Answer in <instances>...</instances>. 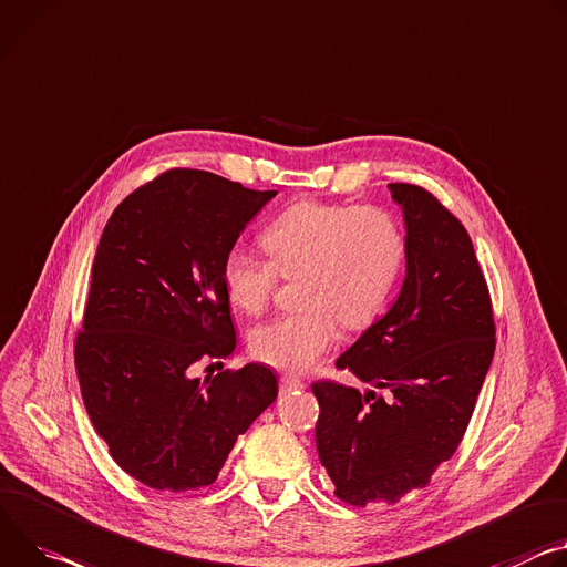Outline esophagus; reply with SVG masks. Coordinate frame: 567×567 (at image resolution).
<instances>
[{
    "mask_svg": "<svg viewBox=\"0 0 567 567\" xmlns=\"http://www.w3.org/2000/svg\"><path fill=\"white\" fill-rule=\"evenodd\" d=\"M305 386V380H300L298 375H291V373H285L280 378V389L282 391H293V389H302Z\"/></svg>",
    "mask_w": 567,
    "mask_h": 567,
    "instance_id": "esophagus-1",
    "label": "esophagus"
}]
</instances>
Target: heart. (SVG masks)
<instances>
[{
    "instance_id": "obj_1",
    "label": "heart",
    "mask_w": 567,
    "mask_h": 567,
    "mask_svg": "<svg viewBox=\"0 0 567 567\" xmlns=\"http://www.w3.org/2000/svg\"><path fill=\"white\" fill-rule=\"evenodd\" d=\"M271 257L233 246L221 265L230 302L262 312L278 274L298 278L302 310L265 321L250 332V352L265 364L305 371L339 337V321L362 330L375 321L400 278L406 244L393 215L373 205L298 200L262 233Z\"/></svg>"
}]
</instances>
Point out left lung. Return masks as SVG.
Masks as SVG:
<instances>
[{
	"mask_svg": "<svg viewBox=\"0 0 567 567\" xmlns=\"http://www.w3.org/2000/svg\"><path fill=\"white\" fill-rule=\"evenodd\" d=\"M389 189L404 219V282L337 359L373 389L312 384L319 458L352 506L393 504L430 484L466 434L495 352L491 296L466 228L427 189Z\"/></svg>",
	"mask_w": 567,
	"mask_h": 567,
	"instance_id": "left-lung-1",
	"label": "left lung"
}]
</instances>
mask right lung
I'll list each match as a JSON object with an SVG mask.
<instances>
[{
  "instance_id": "add662e5",
  "label": "right lung",
  "mask_w": 567,
  "mask_h": 567,
  "mask_svg": "<svg viewBox=\"0 0 567 567\" xmlns=\"http://www.w3.org/2000/svg\"><path fill=\"white\" fill-rule=\"evenodd\" d=\"M276 194L172 169L128 194L99 239L76 373L92 427L148 488L213 484L278 395L262 364L194 378L200 359L237 348L221 265Z\"/></svg>"
}]
</instances>
